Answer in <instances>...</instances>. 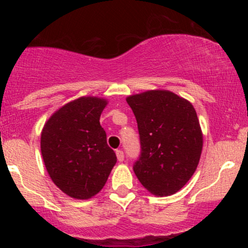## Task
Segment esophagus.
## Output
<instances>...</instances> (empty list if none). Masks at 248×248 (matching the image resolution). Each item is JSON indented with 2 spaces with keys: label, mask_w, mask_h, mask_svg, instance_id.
Listing matches in <instances>:
<instances>
[{
  "label": "esophagus",
  "mask_w": 248,
  "mask_h": 248,
  "mask_svg": "<svg viewBox=\"0 0 248 248\" xmlns=\"http://www.w3.org/2000/svg\"><path fill=\"white\" fill-rule=\"evenodd\" d=\"M115 154H116V158H118L119 162H122L124 160V152H122V150H116Z\"/></svg>",
  "instance_id": "34e87169"
}]
</instances>
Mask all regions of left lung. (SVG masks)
<instances>
[{
	"mask_svg": "<svg viewBox=\"0 0 248 248\" xmlns=\"http://www.w3.org/2000/svg\"><path fill=\"white\" fill-rule=\"evenodd\" d=\"M141 141L134 172L154 196H170L189 182L203 150V132L195 107L168 90L128 95Z\"/></svg>",
	"mask_w": 248,
	"mask_h": 248,
	"instance_id": "obj_1",
	"label": "left lung"
}]
</instances>
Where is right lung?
<instances>
[{"label":"right lung","instance_id":"1","mask_svg":"<svg viewBox=\"0 0 248 248\" xmlns=\"http://www.w3.org/2000/svg\"><path fill=\"white\" fill-rule=\"evenodd\" d=\"M108 100L80 96L56 110L41 133V152L50 178L65 195L90 199L106 184L116 163L100 115Z\"/></svg>","mask_w":248,"mask_h":248}]
</instances>
